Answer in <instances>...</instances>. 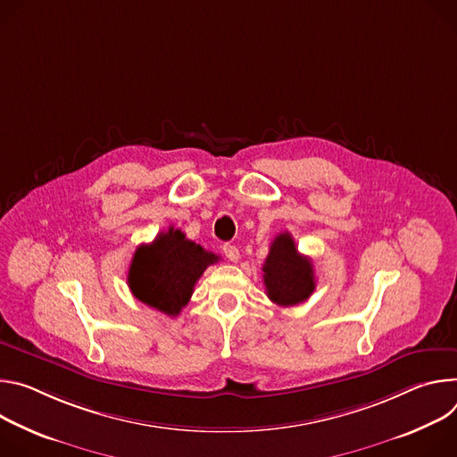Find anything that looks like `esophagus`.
<instances>
[{
  "label": "esophagus",
  "mask_w": 457,
  "mask_h": 457,
  "mask_svg": "<svg viewBox=\"0 0 457 457\" xmlns=\"http://www.w3.org/2000/svg\"><path fill=\"white\" fill-rule=\"evenodd\" d=\"M223 252H225V256H227L228 262L236 263V262L239 260V250H237V246H234V245H225V246H223Z\"/></svg>",
  "instance_id": "obj_1"
}]
</instances>
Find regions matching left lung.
<instances>
[{"label":"left lung","instance_id":"1","mask_svg":"<svg viewBox=\"0 0 457 457\" xmlns=\"http://www.w3.org/2000/svg\"><path fill=\"white\" fill-rule=\"evenodd\" d=\"M263 283L267 295L279 307H295L307 301L314 288L312 260L297 252L288 232L276 236L263 265Z\"/></svg>","mask_w":457,"mask_h":457}]
</instances>
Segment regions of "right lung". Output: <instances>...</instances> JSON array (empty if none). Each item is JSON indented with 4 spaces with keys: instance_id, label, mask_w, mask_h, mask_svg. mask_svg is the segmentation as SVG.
Wrapping results in <instances>:
<instances>
[{
    "instance_id": "obj_1",
    "label": "right lung",
    "mask_w": 457,
    "mask_h": 457,
    "mask_svg": "<svg viewBox=\"0 0 457 457\" xmlns=\"http://www.w3.org/2000/svg\"><path fill=\"white\" fill-rule=\"evenodd\" d=\"M218 262L220 256L170 227L150 245L136 248L127 283L145 305L174 318L188 303L201 274Z\"/></svg>"
}]
</instances>
